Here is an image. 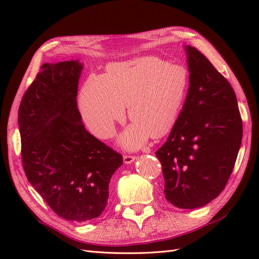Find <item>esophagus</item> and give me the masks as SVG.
<instances>
[{"mask_svg":"<svg viewBox=\"0 0 259 259\" xmlns=\"http://www.w3.org/2000/svg\"><path fill=\"white\" fill-rule=\"evenodd\" d=\"M136 160V157L133 155H123V162L124 163H131Z\"/></svg>","mask_w":259,"mask_h":259,"instance_id":"34e87169","label":"esophagus"}]
</instances>
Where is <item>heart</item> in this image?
<instances>
[{
	"instance_id": "1",
	"label": "heart",
	"mask_w": 259,
	"mask_h": 259,
	"mask_svg": "<svg viewBox=\"0 0 259 259\" xmlns=\"http://www.w3.org/2000/svg\"><path fill=\"white\" fill-rule=\"evenodd\" d=\"M189 72L181 64L146 57L112 63L104 75L89 76L82 88L79 107L88 128L101 139L110 138L115 123L124 119L128 104L134 121L121 138L136 149L148 137L160 138L178 119L188 91Z\"/></svg>"
}]
</instances>
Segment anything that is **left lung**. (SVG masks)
I'll list each match as a JSON object with an SVG mask.
<instances>
[{
	"mask_svg": "<svg viewBox=\"0 0 259 259\" xmlns=\"http://www.w3.org/2000/svg\"><path fill=\"white\" fill-rule=\"evenodd\" d=\"M189 89L167 141L156 151L164 196L174 206L207 205L226 187L243 138L233 87L195 47L187 46Z\"/></svg>",
	"mask_w": 259,
	"mask_h": 259,
	"instance_id": "1",
	"label": "left lung"
}]
</instances>
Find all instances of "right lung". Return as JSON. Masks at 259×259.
<instances>
[{
  "label": "right lung",
  "instance_id": "add662e5",
  "mask_svg": "<svg viewBox=\"0 0 259 259\" xmlns=\"http://www.w3.org/2000/svg\"><path fill=\"white\" fill-rule=\"evenodd\" d=\"M82 64L45 63L19 108L21 156L33 186L58 216L88 222L108 205L122 156L85 130L76 104Z\"/></svg>",
  "mask_w": 259,
  "mask_h": 259
}]
</instances>
